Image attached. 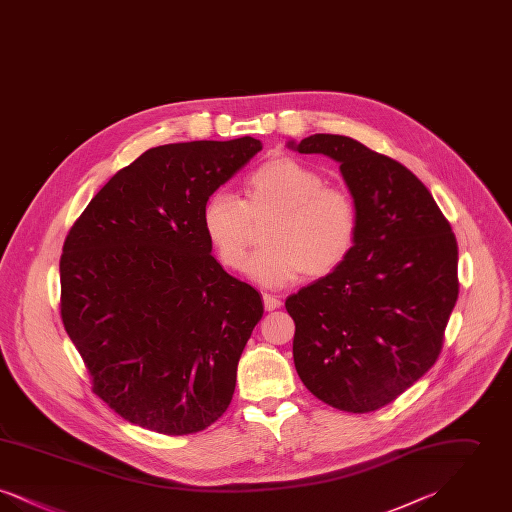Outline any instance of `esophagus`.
Masks as SVG:
<instances>
[{
	"mask_svg": "<svg viewBox=\"0 0 512 512\" xmlns=\"http://www.w3.org/2000/svg\"><path fill=\"white\" fill-rule=\"evenodd\" d=\"M263 303H265V309H267V311L280 309V305H282V301H280L276 295H270V293H263Z\"/></svg>",
	"mask_w": 512,
	"mask_h": 512,
	"instance_id": "1",
	"label": "esophagus"
}]
</instances>
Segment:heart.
Masks as SVG:
<instances>
[{
  "label": "heart",
  "mask_w": 512,
  "mask_h": 512,
  "mask_svg": "<svg viewBox=\"0 0 512 512\" xmlns=\"http://www.w3.org/2000/svg\"><path fill=\"white\" fill-rule=\"evenodd\" d=\"M203 232L222 267L240 270L255 240V226L270 222L263 251L245 267L255 282L278 288L307 274L320 278L340 267L355 244L359 209L355 197L307 163L278 155L244 182L242 201L219 190L205 201Z\"/></svg>",
  "instance_id": "1"
}]
</instances>
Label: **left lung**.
Listing matches in <instances>:
<instances>
[{
	"label": "left lung",
	"instance_id": "left-lung-1",
	"mask_svg": "<svg viewBox=\"0 0 512 512\" xmlns=\"http://www.w3.org/2000/svg\"><path fill=\"white\" fill-rule=\"evenodd\" d=\"M288 147L338 161L359 209L345 261L286 299L295 370L330 407L370 413L438 361L459 297L457 240L428 188L391 157L338 134Z\"/></svg>",
	"mask_w": 512,
	"mask_h": 512
}]
</instances>
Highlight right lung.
<instances>
[{
	"mask_svg": "<svg viewBox=\"0 0 512 512\" xmlns=\"http://www.w3.org/2000/svg\"><path fill=\"white\" fill-rule=\"evenodd\" d=\"M261 149L251 136L151 147L99 190L65 240V330L94 393L136 426L194 434L232 401L263 301L211 255L201 215Z\"/></svg>",
	"mask_w": 512,
	"mask_h": 512,
	"instance_id": "right-lung-1",
	"label": "right lung"
}]
</instances>
